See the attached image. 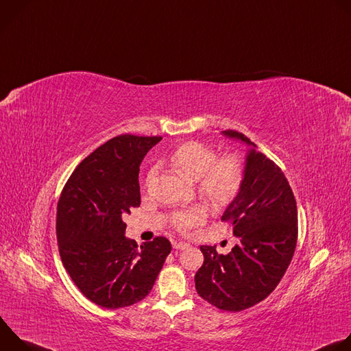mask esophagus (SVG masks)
I'll list each match as a JSON object with an SVG mask.
<instances>
[{"mask_svg":"<svg viewBox=\"0 0 351 351\" xmlns=\"http://www.w3.org/2000/svg\"><path fill=\"white\" fill-rule=\"evenodd\" d=\"M187 247H190L187 243H183V241H178V243H173V248H176V250H184V248H187Z\"/></svg>","mask_w":351,"mask_h":351,"instance_id":"esophagus-1","label":"esophagus"}]
</instances>
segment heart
Listing matches in <instances>:
<instances>
[{
	"label": "heart",
	"instance_id": "obj_1",
	"mask_svg": "<svg viewBox=\"0 0 351 351\" xmlns=\"http://www.w3.org/2000/svg\"><path fill=\"white\" fill-rule=\"evenodd\" d=\"M169 165L183 178L195 182L198 194L204 202L214 207L222 208L230 204L239 194L244 167L236 156L217 158L214 149L203 143L187 141L178 145L168 157ZM154 178L149 171L147 183ZM204 213L199 207H191L172 215V223L178 230H187L203 219Z\"/></svg>",
	"mask_w": 351,
	"mask_h": 351
}]
</instances>
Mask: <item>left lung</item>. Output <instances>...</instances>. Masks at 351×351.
Listing matches in <instances>:
<instances>
[{
    "label": "left lung",
    "instance_id": "obj_1",
    "mask_svg": "<svg viewBox=\"0 0 351 351\" xmlns=\"http://www.w3.org/2000/svg\"><path fill=\"white\" fill-rule=\"evenodd\" d=\"M225 136L248 144L244 179L222 215L237 244L226 256L202 245L204 264L194 276L199 297L223 311H243L267 298L283 278L297 244V206L282 169L236 130Z\"/></svg>",
    "mask_w": 351,
    "mask_h": 351
}]
</instances>
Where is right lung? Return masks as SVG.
Segmentation results:
<instances>
[{"instance_id":"obj_1","label":"right lung","mask_w":351,"mask_h":351,"mask_svg":"<svg viewBox=\"0 0 351 351\" xmlns=\"http://www.w3.org/2000/svg\"><path fill=\"white\" fill-rule=\"evenodd\" d=\"M161 136H117L84 158L68 179L57 207L62 264L97 306L121 308L152 291L171 253L160 236L143 245L125 236L123 214L140 206L138 171Z\"/></svg>"}]
</instances>
